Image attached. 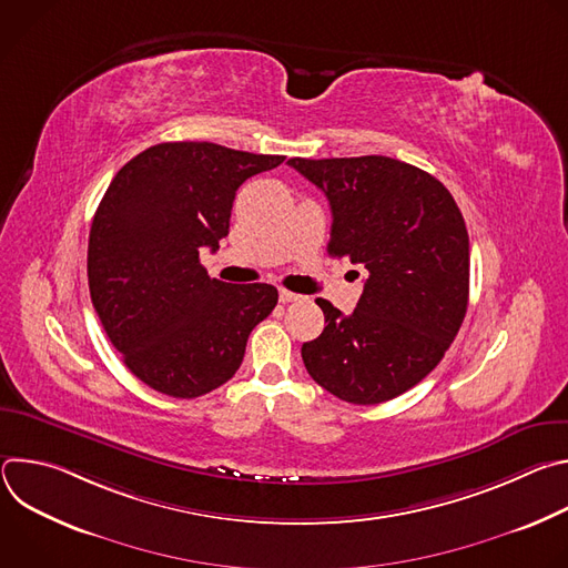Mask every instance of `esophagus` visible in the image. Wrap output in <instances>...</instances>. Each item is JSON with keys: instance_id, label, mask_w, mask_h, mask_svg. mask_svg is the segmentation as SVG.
I'll list each match as a JSON object with an SVG mask.
<instances>
[{"instance_id": "1", "label": "esophagus", "mask_w": 568, "mask_h": 568, "mask_svg": "<svg viewBox=\"0 0 568 568\" xmlns=\"http://www.w3.org/2000/svg\"><path fill=\"white\" fill-rule=\"evenodd\" d=\"M278 298H281L283 303H292V301H298L301 294H294V292H290V290H278Z\"/></svg>"}]
</instances>
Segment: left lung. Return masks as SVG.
I'll list each match as a JSON object with an SVG mask.
<instances>
[{
	"instance_id": "8db88e82",
	"label": "left lung",
	"mask_w": 568,
	"mask_h": 568,
	"mask_svg": "<svg viewBox=\"0 0 568 568\" xmlns=\"http://www.w3.org/2000/svg\"><path fill=\"white\" fill-rule=\"evenodd\" d=\"M287 164L331 202L328 254L368 274L348 316L316 298L326 328L303 344V364L339 399H393L440 364L465 318L469 237L460 209L436 178L390 156Z\"/></svg>"
}]
</instances>
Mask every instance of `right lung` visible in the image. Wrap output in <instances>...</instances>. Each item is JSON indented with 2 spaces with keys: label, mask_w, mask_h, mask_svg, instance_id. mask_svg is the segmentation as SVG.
<instances>
[{
  "label": "right lung",
  "mask_w": 568,
  "mask_h": 568,
  "mask_svg": "<svg viewBox=\"0 0 568 568\" xmlns=\"http://www.w3.org/2000/svg\"><path fill=\"white\" fill-rule=\"evenodd\" d=\"M283 159L169 141L114 175L90 231V294L110 342L150 388L191 399L222 386L276 307L274 285L211 278L200 252L229 233L242 182Z\"/></svg>",
  "instance_id": "obj_1"
}]
</instances>
